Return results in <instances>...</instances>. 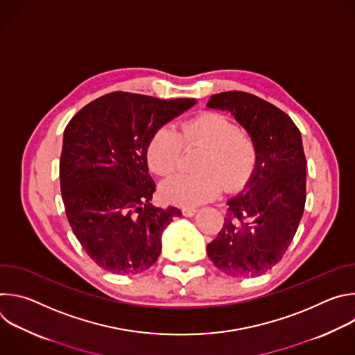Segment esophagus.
Instances as JSON below:
<instances>
[{"label": "esophagus", "instance_id": "1", "mask_svg": "<svg viewBox=\"0 0 355 355\" xmlns=\"http://www.w3.org/2000/svg\"><path fill=\"white\" fill-rule=\"evenodd\" d=\"M195 214H196V209H195V208H184V209H182V215L187 216V218H191V216H193Z\"/></svg>", "mask_w": 355, "mask_h": 355}]
</instances>
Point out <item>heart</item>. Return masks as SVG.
Wrapping results in <instances>:
<instances>
[{
  "mask_svg": "<svg viewBox=\"0 0 355 355\" xmlns=\"http://www.w3.org/2000/svg\"><path fill=\"white\" fill-rule=\"evenodd\" d=\"M182 144L202 147L198 174L177 175L162 185L164 199L181 207H195L215 198L223 188H239L256 162L252 140L240 132L229 116L207 112L184 122L177 133L170 126L160 128L147 147L148 164L156 174L167 177L181 167Z\"/></svg>",
  "mask_w": 355,
  "mask_h": 355,
  "instance_id": "obj_1",
  "label": "heart"
}]
</instances>
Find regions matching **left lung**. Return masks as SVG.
<instances>
[{"instance_id":"8db88e82","label":"left lung","mask_w":355,"mask_h":355,"mask_svg":"<svg viewBox=\"0 0 355 355\" xmlns=\"http://www.w3.org/2000/svg\"><path fill=\"white\" fill-rule=\"evenodd\" d=\"M211 110L229 112L256 147L243 189L227 199V216L207 247L222 272L250 278L271 270L291 244L306 200V159L292 119L267 101L240 91L211 96Z\"/></svg>"}]
</instances>
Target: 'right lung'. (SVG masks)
Returning a JSON list of instances; mask_svg holds the SVG:
<instances>
[{
	"instance_id": "right-lung-1",
	"label": "right lung",
	"mask_w": 355,
	"mask_h": 355,
	"mask_svg": "<svg viewBox=\"0 0 355 355\" xmlns=\"http://www.w3.org/2000/svg\"><path fill=\"white\" fill-rule=\"evenodd\" d=\"M196 104L193 98L159 99L111 92L85 105L63 136L60 185L69 223L89 259L112 274H137L162 252L173 218L150 204L156 184L147 147L166 123Z\"/></svg>"
}]
</instances>
